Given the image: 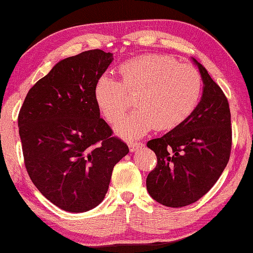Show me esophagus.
I'll list each match as a JSON object with an SVG mask.
<instances>
[{"label":"esophagus","mask_w":253,"mask_h":253,"mask_svg":"<svg viewBox=\"0 0 253 253\" xmlns=\"http://www.w3.org/2000/svg\"><path fill=\"white\" fill-rule=\"evenodd\" d=\"M143 146H144V144L142 142H130L129 143V149H130L131 152L142 149Z\"/></svg>","instance_id":"obj_1"}]
</instances>
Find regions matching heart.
Segmentation results:
<instances>
[{
  "label": "heart",
  "instance_id": "b5f03b06",
  "mask_svg": "<svg viewBox=\"0 0 253 253\" xmlns=\"http://www.w3.org/2000/svg\"><path fill=\"white\" fill-rule=\"evenodd\" d=\"M120 81L103 75L94 95L108 122L116 123L132 104L137 108L116 124L126 138L143 136L156 126L170 130L191 116L202 93V78L194 67L167 55L147 54L130 59L119 68Z\"/></svg>",
  "mask_w": 253,
  "mask_h": 253
}]
</instances>
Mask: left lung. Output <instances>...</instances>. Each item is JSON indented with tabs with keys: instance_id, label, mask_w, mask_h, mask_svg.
<instances>
[{
	"instance_id": "left-lung-1",
	"label": "left lung",
	"mask_w": 253,
	"mask_h": 253,
	"mask_svg": "<svg viewBox=\"0 0 253 253\" xmlns=\"http://www.w3.org/2000/svg\"><path fill=\"white\" fill-rule=\"evenodd\" d=\"M203 93L180 126L147 142L157 165L146 178L151 198L166 207L192 205L215 185L230 158L232 130L228 98L200 62Z\"/></svg>"
}]
</instances>
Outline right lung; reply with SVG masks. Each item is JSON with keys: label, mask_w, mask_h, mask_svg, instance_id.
I'll return each instance as SVG.
<instances>
[{"label": "right lung", "mask_w": 253, "mask_h": 253, "mask_svg": "<svg viewBox=\"0 0 253 253\" xmlns=\"http://www.w3.org/2000/svg\"><path fill=\"white\" fill-rule=\"evenodd\" d=\"M113 61L102 50L59 61L29 90L18 114L25 169L38 191L62 211L103 201L114 166L129 147L100 117L94 89Z\"/></svg>", "instance_id": "1"}]
</instances>
